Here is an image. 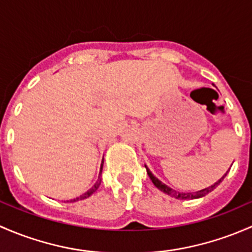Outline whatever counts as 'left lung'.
<instances>
[{"label":"left lung","instance_id":"1","mask_svg":"<svg viewBox=\"0 0 252 252\" xmlns=\"http://www.w3.org/2000/svg\"><path fill=\"white\" fill-rule=\"evenodd\" d=\"M145 168H147L148 176H149L150 180H152V182L154 183V186L157 187V188H159L160 190L164 191V193H166V194H168V195L173 196V198L182 199V200H183V199H196V198H201V196H205V195H206V194H209L210 191L214 190V189L216 188V187L222 182V180L225 177V175H227V173H225V175L223 176L221 180L219 181V182H216V183L214 184V186L209 187V188L203 189V190H199V191H196V193H180V191L173 190V189H171L170 187H167V186H166V184H164L162 182H160V181L158 180V178L155 177V176L153 175L152 172H150V170L147 167V166H145Z\"/></svg>","mask_w":252,"mask_h":252}]
</instances>
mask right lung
Masks as SVG:
<instances>
[{"mask_svg": "<svg viewBox=\"0 0 252 252\" xmlns=\"http://www.w3.org/2000/svg\"><path fill=\"white\" fill-rule=\"evenodd\" d=\"M100 171H102V168H100ZM100 182H102V180H100V178H98V181H97V182H95L94 186H93L92 188L90 189V190H87L86 193H85V194H82V195H80L79 198H76V199H72V200H70V203H74V201H77V200H82V199H86V198H88V196H91V195H92V194L94 193L95 190H97V189H98V187L100 186Z\"/></svg>", "mask_w": 252, "mask_h": 252, "instance_id": "1", "label": "right lung"}]
</instances>
